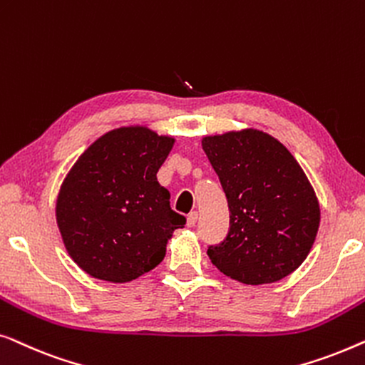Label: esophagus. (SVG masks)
<instances>
[{"label": "esophagus", "instance_id": "34e87169", "mask_svg": "<svg viewBox=\"0 0 365 365\" xmlns=\"http://www.w3.org/2000/svg\"><path fill=\"white\" fill-rule=\"evenodd\" d=\"M197 220H198V213L197 212H190L188 217H187V227H190V228L195 227Z\"/></svg>", "mask_w": 365, "mask_h": 365}]
</instances>
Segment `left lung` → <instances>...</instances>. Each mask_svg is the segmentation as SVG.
Returning a JSON list of instances; mask_svg holds the SVG:
<instances>
[{"label": "left lung", "mask_w": 365, "mask_h": 365, "mask_svg": "<svg viewBox=\"0 0 365 365\" xmlns=\"http://www.w3.org/2000/svg\"><path fill=\"white\" fill-rule=\"evenodd\" d=\"M230 208L227 238L212 263L245 284H268L299 268L314 245L319 202L291 152L269 133L245 129L203 137Z\"/></svg>", "instance_id": "left-lung-1"}]
</instances>
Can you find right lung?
I'll return each mask as SVG.
<instances>
[{"instance_id": "obj_1", "label": "right lung", "mask_w": 365, "mask_h": 365, "mask_svg": "<svg viewBox=\"0 0 365 365\" xmlns=\"http://www.w3.org/2000/svg\"><path fill=\"white\" fill-rule=\"evenodd\" d=\"M175 138L143 125L97 138L78 158L56 202V220L74 263L92 278L127 283L160 264L187 220L170 208L157 172Z\"/></svg>"}]
</instances>
